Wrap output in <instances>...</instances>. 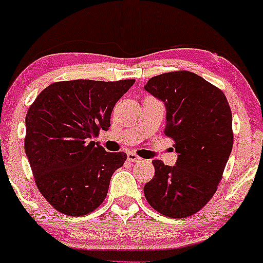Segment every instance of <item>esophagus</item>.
Returning <instances> with one entry per match:
<instances>
[{
    "mask_svg": "<svg viewBox=\"0 0 263 263\" xmlns=\"http://www.w3.org/2000/svg\"><path fill=\"white\" fill-rule=\"evenodd\" d=\"M127 159H128L129 162H141V161H142L140 157H138V156L136 155V153H134V152L127 153Z\"/></svg>",
    "mask_w": 263,
    "mask_h": 263,
    "instance_id": "obj_1",
    "label": "esophagus"
}]
</instances>
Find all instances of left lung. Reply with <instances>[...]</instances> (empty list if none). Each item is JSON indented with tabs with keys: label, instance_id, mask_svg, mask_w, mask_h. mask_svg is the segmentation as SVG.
Masks as SVG:
<instances>
[{
	"label": "left lung",
	"instance_id": "left-lung-1",
	"mask_svg": "<svg viewBox=\"0 0 263 263\" xmlns=\"http://www.w3.org/2000/svg\"><path fill=\"white\" fill-rule=\"evenodd\" d=\"M146 91L167 110L164 135L174 141L176 165L155 159V177L143 192L153 209L170 218H188L215 194L230 157L231 108L224 92L186 70L151 78Z\"/></svg>",
	"mask_w": 263,
	"mask_h": 263
}]
</instances>
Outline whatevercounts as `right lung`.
Returning <instances> with one entry per match:
<instances>
[{"mask_svg": "<svg viewBox=\"0 0 263 263\" xmlns=\"http://www.w3.org/2000/svg\"><path fill=\"white\" fill-rule=\"evenodd\" d=\"M135 84L70 80L50 84L26 115L25 149L42 195L55 210L81 216L100 206L126 153L106 152L92 138L110 127L116 102Z\"/></svg>", "mask_w": 263, "mask_h": 263, "instance_id": "1", "label": "right lung"}]
</instances>
